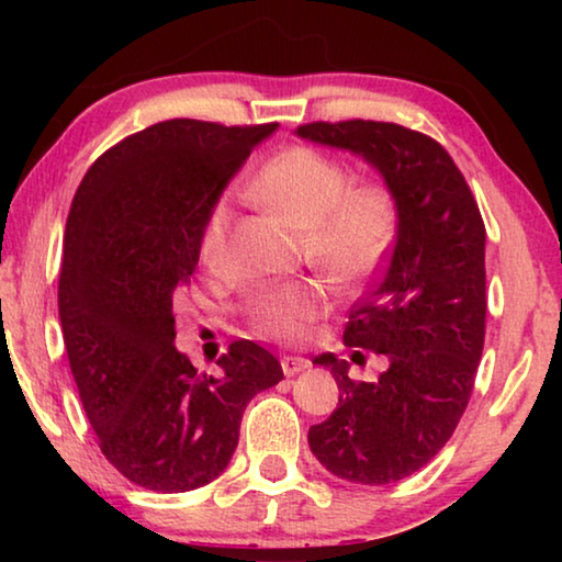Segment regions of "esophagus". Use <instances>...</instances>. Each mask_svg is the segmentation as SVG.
<instances>
[{
	"label": "esophagus",
	"mask_w": 562,
	"mask_h": 562,
	"mask_svg": "<svg viewBox=\"0 0 562 562\" xmlns=\"http://www.w3.org/2000/svg\"><path fill=\"white\" fill-rule=\"evenodd\" d=\"M310 359L307 357H294V355H284L282 357V372L284 376H294L304 372V369H310Z\"/></svg>",
	"instance_id": "esophagus-1"
}]
</instances>
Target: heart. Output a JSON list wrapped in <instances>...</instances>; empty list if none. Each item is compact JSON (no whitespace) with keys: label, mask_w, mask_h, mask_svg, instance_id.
Here are the masks:
<instances>
[{"label":"heart","mask_w":562,"mask_h":562,"mask_svg":"<svg viewBox=\"0 0 562 562\" xmlns=\"http://www.w3.org/2000/svg\"><path fill=\"white\" fill-rule=\"evenodd\" d=\"M347 168L310 146L274 154L252 178L250 195L302 235L304 255L331 288L364 282L396 235V205L382 183L347 186ZM233 217L227 198H217L201 231V258L215 265ZM327 300L315 284L265 288L245 302L247 325L265 339L300 341L325 315Z\"/></svg>","instance_id":"1"}]
</instances>
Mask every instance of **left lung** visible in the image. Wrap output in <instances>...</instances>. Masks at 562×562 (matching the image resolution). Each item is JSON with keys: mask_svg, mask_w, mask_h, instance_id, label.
Returning a JSON list of instances; mask_svg holds the SVG:
<instances>
[{"mask_svg": "<svg viewBox=\"0 0 562 562\" xmlns=\"http://www.w3.org/2000/svg\"><path fill=\"white\" fill-rule=\"evenodd\" d=\"M294 133L364 158L396 205L386 268L345 327L347 347L384 355L389 367L376 382H355L347 359L315 357L335 374L339 404L307 436L329 473L384 486L443 449L471 398L486 337V225L453 158L424 133L361 119Z\"/></svg>", "mask_w": 562, "mask_h": 562, "instance_id": "8db88e82", "label": "left lung"}]
</instances>
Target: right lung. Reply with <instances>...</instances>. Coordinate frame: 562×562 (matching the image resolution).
Listing matches in <instances>:
<instances>
[{
    "mask_svg": "<svg viewBox=\"0 0 562 562\" xmlns=\"http://www.w3.org/2000/svg\"><path fill=\"white\" fill-rule=\"evenodd\" d=\"M278 123L173 119L123 138L76 190L64 233L59 319L83 412L109 463L136 486L183 493L231 463L250 398L284 376L237 339L207 376L176 349V292L201 231L250 150Z\"/></svg>",
    "mask_w": 562,
    "mask_h": 562,
    "instance_id": "obj_1",
    "label": "right lung"
}]
</instances>
